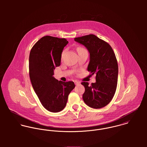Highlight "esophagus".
<instances>
[{"mask_svg":"<svg viewBox=\"0 0 147 147\" xmlns=\"http://www.w3.org/2000/svg\"><path fill=\"white\" fill-rule=\"evenodd\" d=\"M75 85H79V84H80V83L79 82H78V81H75Z\"/></svg>","mask_w":147,"mask_h":147,"instance_id":"34e87169","label":"esophagus"}]
</instances>
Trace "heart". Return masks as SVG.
<instances>
[{"label": "heart", "mask_w": 147, "mask_h": 147, "mask_svg": "<svg viewBox=\"0 0 147 147\" xmlns=\"http://www.w3.org/2000/svg\"><path fill=\"white\" fill-rule=\"evenodd\" d=\"M76 50H77L78 53H79V52H81V51H85V50H85V49H84V47H81V46H78V47H77ZM64 54V51H63V53H62V58H63Z\"/></svg>", "instance_id": "b5f03b06"}]
</instances>
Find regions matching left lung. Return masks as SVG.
<instances>
[{
    "label": "left lung",
    "instance_id": "obj_1",
    "mask_svg": "<svg viewBox=\"0 0 147 147\" xmlns=\"http://www.w3.org/2000/svg\"><path fill=\"white\" fill-rule=\"evenodd\" d=\"M84 45L90 53L88 71L96 74V82L89 85L82 82L85 87L83 99L85 103L94 109L109 104L113 99L117 86L118 65L111 46L94 34L74 38Z\"/></svg>",
    "mask_w": 147,
    "mask_h": 147
}]
</instances>
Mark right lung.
Returning a JSON list of instances; mask_svg holds the SVG:
<instances>
[{
	"label": "right lung",
	"mask_w": 147,
	"mask_h": 147,
	"mask_svg": "<svg viewBox=\"0 0 147 147\" xmlns=\"http://www.w3.org/2000/svg\"><path fill=\"white\" fill-rule=\"evenodd\" d=\"M68 43L65 38L46 36L34 45L30 52L29 69L32 86L42 106L53 113L65 107L68 95L75 86L73 82L58 81L53 76Z\"/></svg>",
	"instance_id": "right-lung-1"
}]
</instances>
